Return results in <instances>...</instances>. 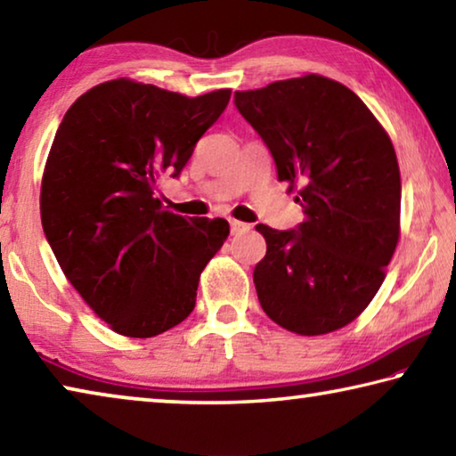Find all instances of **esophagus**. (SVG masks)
Instances as JSON below:
<instances>
[{"label":"esophagus","mask_w":456,"mask_h":456,"mask_svg":"<svg viewBox=\"0 0 456 456\" xmlns=\"http://www.w3.org/2000/svg\"><path fill=\"white\" fill-rule=\"evenodd\" d=\"M229 225H231V233H233V235L245 233V231H249V229H251V225H247V223H243V221H237V219H231V221H229Z\"/></svg>","instance_id":"34e87169"}]
</instances>
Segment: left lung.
Here are the masks:
<instances>
[{"mask_svg":"<svg viewBox=\"0 0 456 456\" xmlns=\"http://www.w3.org/2000/svg\"><path fill=\"white\" fill-rule=\"evenodd\" d=\"M241 117L264 138L277 179L305 219L261 223L267 253L256 265L259 304L281 328L322 336L372 302L400 237V168L380 122L350 88L320 74L235 92Z\"/></svg>","mask_w":456,"mask_h":456,"instance_id":"8db88e82","label":"left lung"}]
</instances>
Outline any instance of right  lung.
<instances>
[{
  "label": "right lung",
  "mask_w": 456,
  "mask_h": 456,
  "mask_svg": "<svg viewBox=\"0 0 456 456\" xmlns=\"http://www.w3.org/2000/svg\"><path fill=\"white\" fill-rule=\"evenodd\" d=\"M231 90L183 96L118 78L68 108L45 160L40 213L61 272L110 330L152 338L192 312L225 219L163 211L157 181L179 176Z\"/></svg>",
  "instance_id": "obj_1"
}]
</instances>
